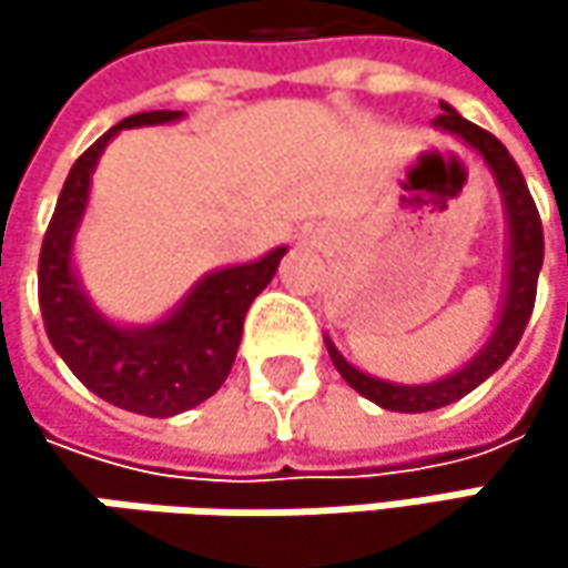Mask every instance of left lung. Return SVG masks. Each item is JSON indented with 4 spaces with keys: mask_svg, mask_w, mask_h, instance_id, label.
<instances>
[{
    "mask_svg": "<svg viewBox=\"0 0 568 568\" xmlns=\"http://www.w3.org/2000/svg\"><path fill=\"white\" fill-rule=\"evenodd\" d=\"M434 131L457 138L460 144H467L484 168L494 173V183L500 190V203H504V220H507V260H504V292H500V308H497V322L494 332L487 335V342L480 345V352L464 362L460 368L424 382V385H400V382H385L375 378L362 368H355L338 348L335 342L325 335V348L332 355V365L338 368V375L358 392L362 397L375 400L385 410H400V414H420V410H437L444 404H454L464 395H470L477 385H484L507 358L513 348L523 338V328L532 315V302H536V280L542 270V223L536 213V203L526 190V180L510 158V151L487 134L484 128L470 124L467 118H460L447 101H440V114L434 118Z\"/></svg>",
    "mask_w": 568,
    "mask_h": 568,
    "instance_id": "1",
    "label": "left lung"
}]
</instances>
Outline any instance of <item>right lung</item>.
<instances>
[{"label": "right lung", "mask_w": 568, "mask_h": 568, "mask_svg": "<svg viewBox=\"0 0 568 568\" xmlns=\"http://www.w3.org/2000/svg\"><path fill=\"white\" fill-rule=\"evenodd\" d=\"M183 111L131 114L101 134L68 171L39 256V305L49 342L74 378L114 407L173 417L203 404L226 382L253 298L273 283L288 246L206 273L158 322L131 325L104 315L74 266V236L91 200V173L128 128L173 124Z\"/></svg>", "instance_id": "1"}]
</instances>
